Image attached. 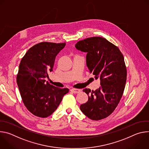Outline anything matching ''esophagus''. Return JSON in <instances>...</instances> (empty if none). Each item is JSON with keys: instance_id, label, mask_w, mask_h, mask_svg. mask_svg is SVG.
Instances as JSON below:
<instances>
[{"instance_id": "obj_1", "label": "esophagus", "mask_w": 149, "mask_h": 149, "mask_svg": "<svg viewBox=\"0 0 149 149\" xmlns=\"http://www.w3.org/2000/svg\"><path fill=\"white\" fill-rule=\"evenodd\" d=\"M71 91L74 94H77V93H79L81 91V90H79V89H75V88H72L71 90Z\"/></svg>"}]
</instances>
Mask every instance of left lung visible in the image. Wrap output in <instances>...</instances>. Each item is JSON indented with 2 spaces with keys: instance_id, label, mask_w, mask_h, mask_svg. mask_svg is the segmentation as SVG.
<instances>
[{
  "instance_id": "obj_1",
  "label": "left lung",
  "mask_w": 149,
  "mask_h": 149,
  "mask_svg": "<svg viewBox=\"0 0 149 149\" xmlns=\"http://www.w3.org/2000/svg\"><path fill=\"white\" fill-rule=\"evenodd\" d=\"M75 46L87 52V66L101 85L95 91L83 90L88 100L80 109L91 120H102L114 111L123 96L127 79L124 56L117 47L102 37L85 39Z\"/></svg>"
}]
</instances>
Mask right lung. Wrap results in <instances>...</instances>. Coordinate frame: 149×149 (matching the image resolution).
<instances>
[{
	"label": "right lung",
	"instance_id": "right-lung-1",
	"mask_svg": "<svg viewBox=\"0 0 149 149\" xmlns=\"http://www.w3.org/2000/svg\"><path fill=\"white\" fill-rule=\"evenodd\" d=\"M65 44L40 42L29 49L20 61L17 84L24 105L34 116L45 118L51 115L69 91L45 79L53 71L55 57Z\"/></svg>",
	"mask_w": 149,
	"mask_h": 149
}]
</instances>
